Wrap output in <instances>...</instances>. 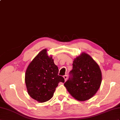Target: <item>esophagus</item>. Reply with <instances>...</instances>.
<instances>
[{
  "mask_svg": "<svg viewBox=\"0 0 120 120\" xmlns=\"http://www.w3.org/2000/svg\"><path fill=\"white\" fill-rule=\"evenodd\" d=\"M64 79H65V81H66L67 80V78H68V76H67V75H64Z\"/></svg>",
  "mask_w": 120,
  "mask_h": 120,
  "instance_id": "obj_1",
  "label": "esophagus"
}]
</instances>
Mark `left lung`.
Here are the masks:
<instances>
[{
  "instance_id": "obj_1",
  "label": "left lung",
  "mask_w": 120,
  "mask_h": 120,
  "mask_svg": "<svg viewBox=\"0 0 120 120\" xmlns=\"http://www.w3.org/2000/svg\"><path fill=\"white\" fill-rule=\"evenodd\" d=\"M72 65L69 78L64 86L77 100H88L100 87L102 80L100 69L89 55L84 53L76 58Z\"/></svg>"
}]
</instances>
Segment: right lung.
Returning <instances> with one entry per match:
<instances>
[{
    "mask_svg": "<svg viewBox=\"0 0 120 120\" xmlns=\"http://www.w3.org/2000/svg\"><path fill=\"white\" fill-rule=\"evenodd\" d=\"M58 69L47 50L39 52L26 69L25 81L28 94L39 102L47 101L52 97L60 82H64L63 77L58 75Z\"/></svg>",
    "mask_w": 120,
    "mask_h": 120,
    "instance_id": "right-lung-1",
    "label": "right lung"
}]
</instances>
